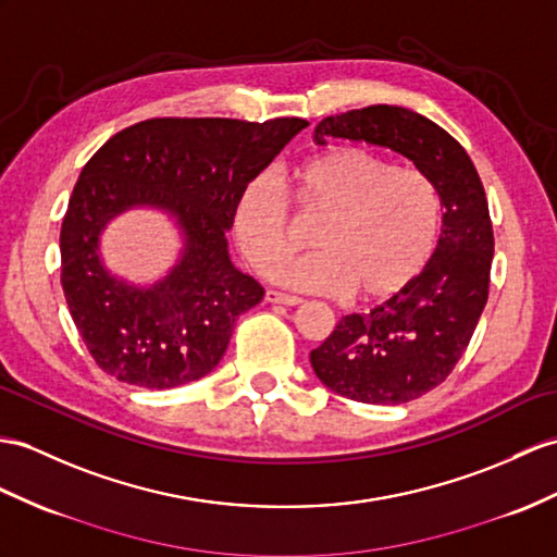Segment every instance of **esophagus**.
<instances>
[{"label": "esophagus", "mask_w": 557, "mask_h": 557, "mask_svg": "<svg viewBox=\"0 0 557 557\" xmlns=\"http://www.w3.org/2000/svg\"><path fill=\"white\" fill-rule=\"evenodd\" d=\"M264 300H267V302H274V305H288V307L300 305V297L288 295V293H281V290H267Z\"/></svg>", "instance_id": "34e87169"}]
</instances>
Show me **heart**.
Masks as SVG:
<instances>
[{
  "label": "heart",
  "mask_w": 557,
  "mask_h": 557,
  "mask_svg": "<svg viewBox=\"0 0 557 557\" xmlns=\"http://www.w3.org/2000/svg\"><path fill=\"white\" fill-rule=\"evenodd\" d=\"M286 190L307 214L323 220L311 238L319 252L278 271V281L295 290L385 302L416 283L437 252V186L369 148L337 146L305 160L286 188L271 176H255L240 191L236 240L264 276L293 252Z\"/></svg>",
  "instance_id": "1"
}]
</instances>
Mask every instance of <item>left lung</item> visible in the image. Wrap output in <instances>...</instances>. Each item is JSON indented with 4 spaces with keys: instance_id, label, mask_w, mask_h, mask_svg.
<instances>
[{
    "instance_id": "1",
    "label": "left lung",
    "mask_w": 557,
    "mask_h": 557,
    "mask_svg": "<svg viewBox=\"0 0 557 557\" xmlns=\"http://www.w3.org/2000/svg\"><path fill=\"white\" fill-rule=\"evenodd\" d=\"M385 146L437 186L442 238L430 267L369 314H347L309 355L319 381L363 404L397 406L442 385L478 329L490 297L494 228L484 186L466 148L401 106H366L323 117L314 139Z\"/></svg>"
}]
</instances>
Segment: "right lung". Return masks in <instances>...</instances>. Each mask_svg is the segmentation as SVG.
Here are the masks:
<instances>
[{
  "mask_svg": "<svg viewBox=\"0 0 557 557\" xmlns=\"http://www.w3.org/2000/svg\"><path fill=\"white\" fill-rule=\"evenodd\" d=\"M302 117H151L117 132L89 158L61 226V286L75 329L120 383L170 389L208 375L243 311L264 288L226 252L236 200L297 132ZM172 211L187 236L173 274L153 289L113 280L98 234L122 209Z\"/></svg>",
  "mask_w": 557,
  "mask_h": 557,
  "instance_id": "obj_1",
  "label": "right lung"
}]
</instances>
